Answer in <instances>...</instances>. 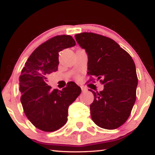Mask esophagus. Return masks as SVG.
<instances>
[{"label":"esophagus","mask_w":155,"mask_h":155,"mask_svg":"<svg viewBox=\"0 0 155 155\" xmlns=\"http://www.w3.org/2000/svg\"><path fill=\"white\" fill-rule=\"evenodd\" d=\"M81 91H82V92H85V91H86V89H85V88H84V87H81Z\"/></svg>","instance_id":"1"}]
</instances>
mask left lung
<instances>
[{"mask_svg": "<svg viewBox=\"0 0 155 155\" xmlns=\"http://www.w3.org/2000/svg\"><path fill=\"white\" fill-rule=\"evenodd\" d=\"M88 55L89 81L97 77L104 88L94 92L91 106L93 122L100 127L115 129L128 119L137 98L138 77L132 58L117 42L93 33L75 35Z\"/></svg>", "mask_w": 155, "mask_h": 155, "instance_id": "obj_1", "label": "left lung"}]
</instances>
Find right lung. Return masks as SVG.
Instances as JSON below:
<instances>
[{
  "label": "right lung",
  "instance_id": "add662e5",
  "mask_svg": "<svg viewBox=\"0 0 155 155\" xmlns=\"http://www.w3.org/2000/svg\"><path fill=\"white\" fill-rule=\"evenodd\" d=\"M75 45L70 35L53 37L35 49L21 71L19 91L23 109L31 123L41 131L51 132L64 125L69 106L81 92L72 81L62 91L47 84L49 75L58 70V53Z\"/></svg>",
  "mask_w": 155,
  "mask_h": 155
}]
</instances>
